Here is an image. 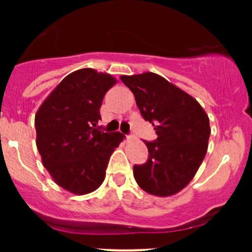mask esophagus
Segmentation results:
<instances>
[{
	"instance_id": "1",
	"label": "esophagus",
	"mask_w": 252,
	"mask_h": 252,
	"mask_svg": "<svg viewBox=\"0 0 252 252\" xmlns=\"http://www.w3.org/2000/svg\"><path fill=\"white\" fill-rule=\"evenodd\" d=\"M126 140H128V141H131V140H134V136H132V135H126Z\"/></svg>"
}]
</instances>
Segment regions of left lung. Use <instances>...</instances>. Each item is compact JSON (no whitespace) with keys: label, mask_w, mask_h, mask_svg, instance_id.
<instances>
[{"label":"left lung","mask_w":252,"mask_h":252,"mask_svg":"<svg viewBox=\"0 0 252 252\" xmlns=\"http://www.w3.org/2000/svg\"><path fill=\"white\" fill-rule=\"evenodd\" d=\"M121 80L158 134L154 142L144 141L149 156L144 164L134 166L135 180L152 195H174L194 178L206 155L209 116L195 98L153 72L121 76Z\"/></svg>","instance_id":"8db88e82"}]
</instances>
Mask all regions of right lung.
I'll list each match as a JSON object with an SVG mask.
<instances>
[{"label": "right lung", "instance_id": "1", "mask_svg": "<svg viewBox=\"0 0 252 252\" xmlns=\"http://www.w3.org/2000/svg\"><path fill=\"white\" fill-rule=\"evenodd\" d=\"M116 83L109 73L80 68L58 84L35 114L42 164L58 186L73 194L103 184L110 156L126 137L97 129L104 94Z\"/></svg>", "mask_w": 252, "mask_h": 252}]
</instances>
